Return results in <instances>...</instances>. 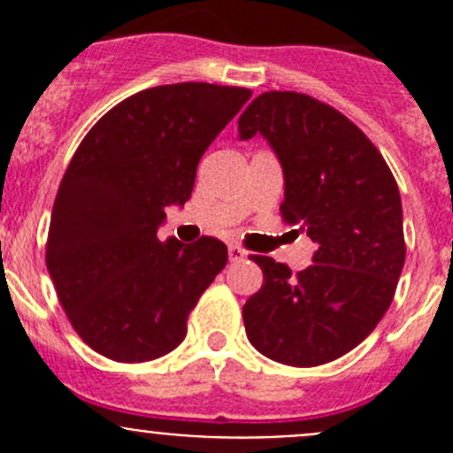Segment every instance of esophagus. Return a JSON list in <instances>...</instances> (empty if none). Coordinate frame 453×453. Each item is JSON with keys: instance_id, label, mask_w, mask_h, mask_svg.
I'll return each mask as SVG.
<instances>
[{"instance_id": "obj_1", "label": "esophagus", "mask_w": 453, "mask_h": 453, "mask_svg": "<svg viewBox=\"0 0 453 453\" xmlns=\"http://www.w3.org/2000/svg\"><path fill=\"white\" fill-rule=\"evenodd\" d=\"M227 256H230L232 263H236V260H243L248 252H245L243 248H239V245H230V248H227Z\"/></svg>"}]
</instances>
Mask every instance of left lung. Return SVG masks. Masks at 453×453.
<instances>
[{
  "mask_svg": "<svg viewBox=\"0 0 453 453\" xmlns=\"http://www.w3.org/2000/svg\"><path fill=\"white\" fill-rule=\"evenodd\" d=\"M256 134L285 173L282 221L303 227L318 250L298 273L250 256L263 269V287L243 307L245 333L273 362L319 366L362 344L395 298L405 263L399 188L366 134L307 94L254 98L239 135Z\"/></svg>",
  "mask_w": 453,
  "mask_h": 453,
  "instance_id": "8db88e82",
  "label": "left lung"
}]
</instances>
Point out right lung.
<instances>
[{
	"instance_id": "obj_1",
	"label": "right lung",
	"mask_w": 453,
	"mask_h": 453,
	"mask_svg": "<svg viewBox=\"0 0 453 453\" xmlns=\"http://www.w3.org/2000/svg\"><path fill=\"white\" fill-rule=\"evenodd\" d=\"M245 87L159 85L109 109L76 149L50 219L45 265L81 340L113 362H150L186 337L188 313L227 263L214 236L157 239L190 199L197 164L250 100Z\"/></svg>"
}]
</instances>
